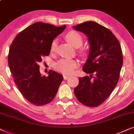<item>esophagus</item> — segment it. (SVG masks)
Segmentation results:
<instances>
[{
  "label": "esophagus",
  "instance_id": "obj_1",
  "mask_svg": "<svg viewBox=\"0 0 134 134\" xmlns=\"http://www.w3.org/2000/svg\"><path fill=\"white\" fill-rule=\"evenodd\" d=\"M69 77V76H68V75H65V74L63 75V79L65 80L68 79Z\"/></svg>",
  "mask_w": 134,
  "mask_h": 134
}]
</instances>
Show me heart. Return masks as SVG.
Masks as SVG:
<instances>
[{"instance_id": "1", "label": "heart", "mask_w": 134, "mask_h": 134, "mask_svg": "<svg viewBox=\"0 0 134 134\" xmlns=\"http://www.w3.org/2000/svg\"><path fill=\"white\" fill-rule=\"evenodd\" d=\"M65 38L69 43L71 44L76 48L81 47L83 43V38L79 33L74 30L69 31L66 34ZM57 42L56 40H54L51 45V52H54L56 50ZM80 53L85 55V52L83 49L80 51ZM78 62L75 60L62 59L55 65V68L58 72H62L63 74L70 75L74 72L75 69L78 67Z\"/></svg>"}]
</instances>
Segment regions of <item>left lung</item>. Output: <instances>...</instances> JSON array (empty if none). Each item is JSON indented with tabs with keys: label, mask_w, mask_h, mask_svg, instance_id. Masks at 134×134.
I'll return each mask as SVG.
<instances>
[{
	"label": "left lung",
	"mask_w": 134,
	"mask_h": 134,
	"mask_svg": "<svg viewBox=\"0 0 134 134\" xmlns=\"http://www.w3.org/2000/svg\"><path fill=\"white\" fill-rule=\"evenodd\" d=\"M73 28L86 35L90 43L82 69L90 76L79 78L74 94L85 105L97 107L109 98L118 83L123 63L121 47L112 32L96 22H85Z\"/></svg>",
	"instance_id": "left-lung-1"
}]
</instances>
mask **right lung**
Instances as JSON below:
<instances>
[{
	"instance_id": "right-lung-1",
	"label": "right lung",
	"mask_w": 134,
	"mask_h": 134,
	"mask_svg": "<svg viewBox=\"0 0 134 134\" xmlns=\"http://www.w3.org/2000/svg\"><path fill=\"white\" fill-rule=\"evenodd\" d=\"M65 27L35 23L19 33L10 46L8 62L14 82L34 105L50 103L63 80V76L53 70L49 71L47 77L41 76L39 63L43 57L49 55L52 41Z\"/></svg>"
}]
</instances>
